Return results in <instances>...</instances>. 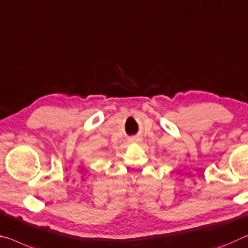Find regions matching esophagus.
Returning <instances> with one entry per match:
<instances>
[{
  "label": "esophagus",
  "mask_w": 248,
  "mask_h": 248,
  "mask_svg": "<svg viewBox=\"0 0 248 248\" xmlns=\"http://www.w3.org/2000/svg\"><path fill=\"white\" fill-rule=\"evenodd\" d=\"M133 142H135V143H139L140 140H133Z\"/></svg>",
  "instance_id": "esophagus-1"
}]
</instances>
